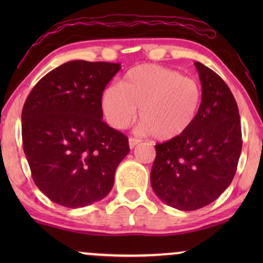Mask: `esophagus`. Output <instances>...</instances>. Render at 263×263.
Returning a JSON list of instances; mask_svg holds the SVG:
<instances>
[{
  "label": "esophagus",
  "mask_w": 263,
  "mask_h": 263,
  "mask_svg": "<svg viewBox=\"0 0 263 263\" xmlns=\"http://www.w3.org/2000/svg\"><path fill=\"white\" fill-rule=\"evenodd\" d=\"M141 142V140L136 139V138H129V147L130 148H134V147L138 145V143Z\"/></svg>",
  "instance_id": "esophagus-1"
}]
</instances>
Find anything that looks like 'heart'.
Wrapping results in <instances>:
<instances>
[{
	"instance_id": "heart-1",
	"label": "heart",
	"mask_w": 263,
	"mask_h": 263,
	"mask_svg": "<svg viewBox=\"0 0 263 263\" xmlns=\"http://www.w3.org/2000/svg\"><path fill=\"white\" fill-rule=\"evenodd\" d=\"M201 97V85L194 78L157 64H140L125 73L120 86L104 89L100 104L111 127L127 128L140 107V130L171 140L192 125Z\"/></svg>"
}]
</instances>
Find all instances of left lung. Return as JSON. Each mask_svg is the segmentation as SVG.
<instances>
[{"mask_svg": "<svg viewBox=\"0 0 263 263\" xmlns=\"http://www.w3.org/2000/svg\"><path fill=\"white\" fill-rule=\"evenodd\" d=\"M202 99L192 125L156 145L151 184L156 195L181 211L202 208L224 193L235 177L242 152L236 99L217 73L195 62Z\"/></svg>", "mask_w": 263, "mask_h": 263, "instance_id": "left-lung-1", "label": "left lung"}]
</instances>
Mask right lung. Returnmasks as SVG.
I'll return each mask as SVG.
<instances>
[{"label":"right lung","instance_id":"obj_1","mask_svg":"<svg viewBox=\"0 0 263 263\" xmlns=\"http://www.w3.org/2000/svg\"><path fill=\"white\" fill-rule=\"evenodd\" d=\"M120 69V63L70 61L43 77L24 104L21 133L32 178L61 206L104 199L129 153L127 136L102 120V93Z\"/></svg>","mask_w":263,"mask_h":263}]
</instances>
